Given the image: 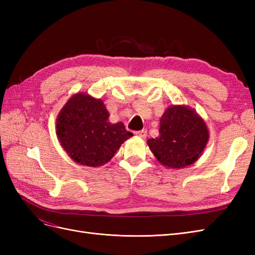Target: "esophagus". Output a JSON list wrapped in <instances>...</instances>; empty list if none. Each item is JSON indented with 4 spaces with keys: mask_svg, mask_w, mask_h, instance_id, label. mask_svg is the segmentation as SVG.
<instances>
[{
    "mask_svg": "<svg viewBox=\"0 0 255 255\" xmlns=\"http://www.w3.org/2000/svg\"><path fill=\"white\" fill-rule=\"evenodd\" d=\"M135 135L142 138V139H144V138L146 137V129H141V130H137V132H135Z\"/></svg>",
    "mask_w": 255,
    "mask_h": 255,
    "instance_id": "obj_1",
    "label": "esophagus"
}]
</instances>
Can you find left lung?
<instances>
[{"mask_svg": "<svg viewBox=\"0 0 255 255\" xmlns=\"http://www.w3.org/2000/svg\"><path fill=\"white\" fill-rule=\"evenodd\" d=\"M159 136L148 139L150 150L166 168L187 167L202 155L210 132L198 113L186 105H171L159 120Z\"/></svg>", "mask_w": 255, "mask_h": 255, "instance_id": "left-lung-1", "label": "left lung"}]
</instances>
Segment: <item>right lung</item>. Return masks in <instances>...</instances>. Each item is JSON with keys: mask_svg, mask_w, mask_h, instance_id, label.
<instances>
[{"mask_svg": "<svg viewBox=\"0 0 255 255\" xmlns=\"http://www.w3.org/2000/svg\"><path fill=\"white\" fill-rule=\"evenodd\" d=\"M101 99L75 94L56 118L60 145L75 163L100 167L110 161L120 145L133 134L122 122L112 123Z\"/></svg>", "mask_w": 255, "mask_h": 255, "instance_id": "obj_1", "label": "right lung"}]
</instances>
